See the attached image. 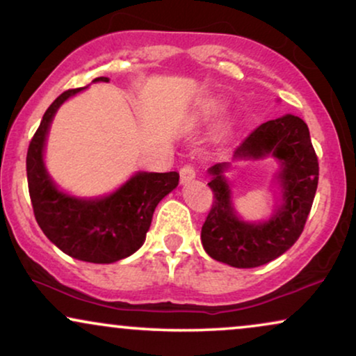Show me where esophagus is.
Wrapping results in <instances>:
<instances>
[{
    "instance_id": "1",
    "label": "esophagus",
    "mask_w": 356,
    "mask_h": 356,
    "mask_svg": "<svg viewBox=\"0 0 356 356\" xmlns=\"http://www.w3.org/2000/svg\"><path fill=\"white\" fill-rule=\"evenodd\" d=\"M179 177H181V183L188 184L191 183L194 178H196V168L193 165H184V167L179 170Z\"/></svg>"
}]
</instances>
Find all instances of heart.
<instances>
[{
  "label": "heart",
  "mask_w": 356,
  "mask_h": 356,
  "mask_svg": "<svg viewBox=\"0 0 356 356\" xmlns=\"http://www.w3.org/2000/svg\"><path fill=\"white\" fill-rule=\"evenodd\" d=\"M222 106L218 104H207L206 106L202 108V116L204 118H213V116H217L220 113Z\"/></svg>",
  "instance_id": "heart-1"
}]
</instances>
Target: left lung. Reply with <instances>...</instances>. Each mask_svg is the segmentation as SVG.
Wrapping results in <instances>:
<instances>
[{
	"instance_id": "left-lung-1",
	"label": "left lung",
	"mask_w": 356,
	"mask_h": 356,
	"mask_svg": "<svg viewBox=\"0 0 356 356\" xmlns=\"http://www.w3.org/2000/svg\"><path fill=\"white\" fill-rule=\"evenodd\" d=\"M269 154L280 163L277 179L282 186V204L262 223H248L236 217L223 177L228 163L209 168L213 202L201 240L212 259L240 269L267 264L290 250L303 232L319 179L318 155L305 121L293 115L266 121L251 131L233 159H261Z\"/></svg>"
}]
</instances>
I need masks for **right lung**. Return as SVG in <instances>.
I'll list each match as a JSON object with an SVG mask.
<instances>
[{"label":"right lung","mask_w":356,"mask_h":356,"mask_svg":"<svg viewBox=\"0 0 356 356\" xmlns=\"http://www.w3.org/2000/svg\"><path fill=\"white\" fill-rule=\"evenodd\" d=\"M94 82H108L97 77ZM70 89L48 106L27 150V183L33 216L48 240L74 259L110 264L139 250L157 204L178 186L179 175L136 173L118 191L100 199H77L58 191L43 165L48 128Z\"/></svg>","instance_id":"add662e5"}]
</instances>
